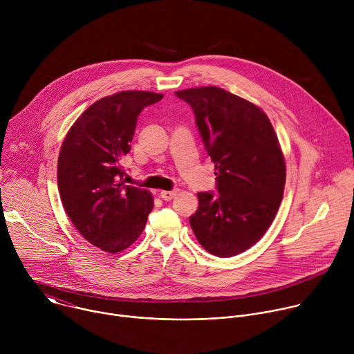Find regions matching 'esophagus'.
<instances>
[{
  "label": "esophagus",
  "instance_id": "34e87169",
  "mask_svg": "<svg viewBox=\"0 0 354 354\" xmlns=\"http://www.w3.org/2000/svg\"><path fill=\"white\" fill-rule=\"evenodd\" d=\"M175 194H176V190H162V192L160 193L161 198H162V200H165V201L172 200V198L175 197Z\"/></svg>",
  "mask_w": 354,
  "mask_h": 354
}]
</instances>
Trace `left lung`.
Listing matches in <instances>:
<instances>
[{
	"mask_svg": "<svg viewBox=\"0 0 354 354\" xmlns=\"http://www.w3.org/2000/svg\"><path fill=\"white\" fill-rule=\"evenodd\" d=\"M190 105L207 154L216 164V189L198 192L190 227L212 255L235 257L270 227L283 198L286 164L277 136L262 109L217 86L178 91Z\"/></svg>",
	"mask_w": 354,
	"mask_h": 354,
	"instance_id": "8db88e82",
	"label": "left lung"
}]
</instances>
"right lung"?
Returning a JSON list of instances; mask_svg holds the SVG:
<instances>
[{
    "label": "right lung",
    "mask_w": 354,
    "mask_h": 354,
    "mask_svg": "<svg viewBox=\"0 0 354 354\" xmlns=\"http://www.w3.org/2000/svg\"><path fill=\"white\" fill-rule=\"evenodd\" d=\"M164 95L123 91L96 100L73 124L60 149L57 183L66 213L92 245L116 254L142 232L154 198L124 183L137 118Z\"/></svg>",
    "instance_id": "1"
}]
</instances>
